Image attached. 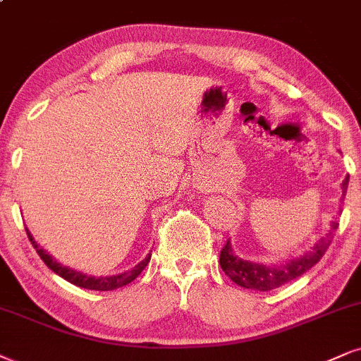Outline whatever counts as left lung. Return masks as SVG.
Masks as SVG:
<instances>
[{
    "instance_id": "left-lung-1",
    "label": "left lung",
    "mask_w": 361,
    "mask_h": 361,
    "mask_svg": "<svg viewBox=\"0 0 361 361\" xmlns=\"http://www.w3.org/2000/svg\"><path fill=\"white\" fill-rule=\"evenodd\" d=\"M348 180L350 176H346L343 180V195L346 194V189H348ZM336 228L338 222H331V231L319 239L317 246L311 249L310 252H306L303 257L289 261L286 264L269 268V266L257 264V262L244 261L241 257L234 256L229 241L221 249L219 264L222 271H224L235 284H239V286L247 289H257V291H269V289H276L283 286V284L293 281V279L300 278L301 274H305L306 271L313 268V266L322 259L324 252H326V249L330 247V244L333 241V233H335Z\"/></svg>"
}]
</instances>
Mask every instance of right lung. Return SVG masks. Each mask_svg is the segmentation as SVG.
Segmentation results:
<instances>
[{
    "label": "right lung",
    "instance_id": "1",
    "mask_svg": "<svg viewBox=\"0 0 361 361\" xmlns=\"http://www.w3.org/2000/svg\"><path fill=\"white\" fill-rule=\"evenodd\" d=\"M26 234H28V239L31 241V244H33V247L37 249L38 256L42 257L44 264H47L48 268L53 271V273L61 276V278L66 279L68 283L75 284V286L85 288V289H95V291H112V289L122 288V286H126V284L132 283L133 279H135L137 276L144 271L145 266L149 264L150 256H152V255H147L144 261H140L135 268L127 271V273H122L117 276H104V278H93V276L83 274V273H80V271L70 269V268H66V266L60 264V262H56L50 255H47V252H44L43 249L33 241V238H31V234L28 233V231H26Z\"/></svg>",
    "mask_w": 361,
    "mask_h": 361
}]
</instances>
